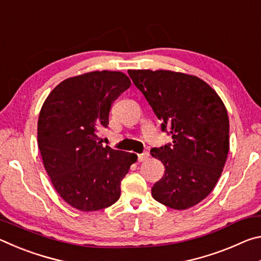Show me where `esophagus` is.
<instances>
[{"label": "esophagus", "instance_id": "1", "mask_svg": "<svg viewBox=\"0 0 261 261\" xmlns=\"http://www.w3.org/2000/svg\"><path fill=\"white\" fill-rule=\"evenodd\" d=\"M148 156H149V153L148 152H144V153H141V154H138V161L139 162L146 161L147 159H148Z\"/></svg>", "mask_w": 261, "mask_h": 261}]
</instances>
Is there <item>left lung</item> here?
Listing matches in <instances>:
<instances>
[{
    "mask_svg": "<svg viewBox=\"0 0 261 261\" xmlns=\"http://www.w3.org/2000/svg\"><path fill=\"white\" fill-rule=\"evenodd\" d=\"M127 73L173 139L151 149L165 166L152 196L170 208H190L208 196L223 170L229 152L227 109L198 77L167 70Z\"/></svg>",
    "mask_w": 261,
    "mask_h": 261,
    "instance_id": "obj_1",
    "label": "left lung"
}]
</instances>
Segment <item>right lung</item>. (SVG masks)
<instances>
[{"label": "right lung", "mask_w": 261, "mask_h": 261, "mask_svg": "<svg viewBox=\"0 0 261 261\" xmlns=\"http://www.w3.org/2000/svg\"><path fill=\"white\" fill-rule=\"evenodd\" d=\"M131 85L118 71H93L68 78L48 95L38 121V146L57 193L83 212L112 206L121 196L135 153L103 146L110 107Z\"/></svg>", "instance_id": "1"}]
</instances>
